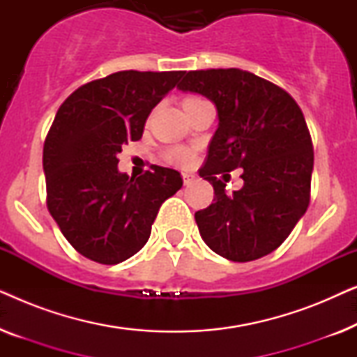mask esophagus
Wrapping results in <instances>:
<instances>
[{
    "label": "esophagus",
    "mask_w": 357,
    "mask_h": 357,
    "mask_svg": "<svg viewBox=\"0 0 357 357\" xmlns=\"http://www.w3.org/2000/svg\"><path fill=\"white\" fill-rule=\"evenodd\" d=\"M182 177H183V183H185V185H192V183L195 182V180H197V175L190 174V172H183Z\"/></svg>",
    "instance_id": "1"
}]
</instances>
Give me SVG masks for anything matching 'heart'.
<instances>
[{"label": "heart", "instance_id": "obj_1", "mask_svg": "<svg viewBox=\"0 0 357 357\" xmlns=\"http://www.w3.org/2000/svg\"><path fill=\"white\" fill-rule=\"evenodd\" d=\"M195 100H199V97H195V96L185 97L183 104H188V102H195ZM164 158L170 164L190 165L193 160V154L192 151H188L187 148H182V146H170V148L165 149Z\"/></svg>", "mask_w": 357, "mask_h": 357}]
</instances>
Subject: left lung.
Listing matches in <instances>:
<instances>
[{
	"instance_id": "8db88e82",
	"label": "left lung",
	"mask_w": 357,
	"mask_h": 357,
	"mask_svg": "<svg viewBox=\"0 0 357 357\" xmlns=\"http://www.w3.org/2000/svg\"><path fill=\"white\" fill-rule=\"evenodd\" d=\"M183 75L178 89L208 97L219 116L198 170L214 188V203L195 213L199 234L227 260L265 257L286 241L310 203L314 146L304 114L282 87L253 73L227 68ZM234 168L243 169L244 187L227 195Z\"/></svg>"
}]
</instances>
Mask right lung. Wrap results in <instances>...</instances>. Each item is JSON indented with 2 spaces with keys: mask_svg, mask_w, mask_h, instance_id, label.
Here are the masks:
<instances>
[{
  "mask_svg": "<svg viewBox=\"0 0 357 357\" xmlns=\"http://www.w3.org/2000/svg\"><path fill=\"white\" fill-rule=\"evenodd\" d=\"M183 71H119L77 87L58 109L43 144L47 208L82 257L116 265L148 242L165 199L182 188L174 169L138 178L119 172L121 146L138 141L151 110Z\"/></svg>",
  "mask_w": 357,
  "mask_h": 357,
  "instance_id": "right-lung-1",
  "label": "right lung"
}]
</instances>
